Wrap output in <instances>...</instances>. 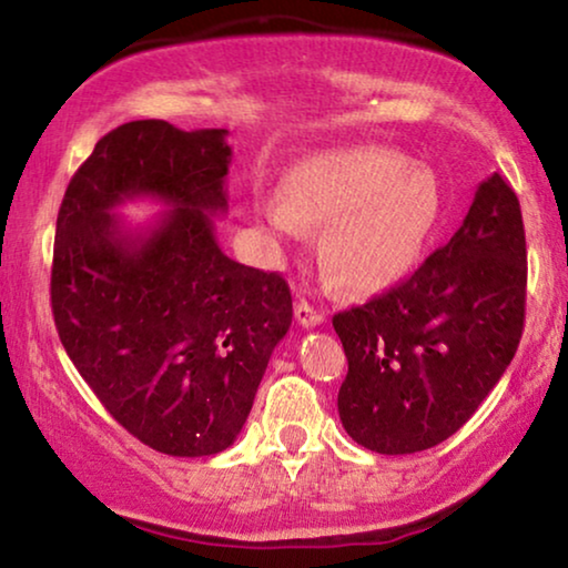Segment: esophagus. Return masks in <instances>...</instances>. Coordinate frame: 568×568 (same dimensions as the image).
Masks as SVG:
<instances>
[{
	"label": "esophagus",
	"instance_id": "esophagus-1",
	"mask_svg": "<svg viewBox=\"0 0 568 568\" xmlns=\"http://www.w3.org/2000/svg\"><path fill=\"white\" fill-rule=\"evenodd\" d=\"M294 317H297V323L302 325V328H315V325H321L325 321V313L315 310L310 302L300 300L297 307H294Z\"/></svg>",
	"mask_w": 568,
	"mask_h": 568
}]
</instances>
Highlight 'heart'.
I'll use <instances>...</instances> for the list:
<instances>
[{
	"label": "heart",
	"instance_id": "obj_1",
	"mask_svg": "<svg viewBox=\"0 0 568 568\" xmlns=\"http://www.w3.org/2000/svg\"><path fill=\"white\" fill-rule=\"evenodd\" d=\"M442 209L432 168L385 146H344L294 162L278 183V204L263 214L286 237L323 227V271L341 292L369 297L418 266Z\"/></svg>",
	"mask_w": 568,
	"mask_h": 568
}]
</instances>
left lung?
Instances as JSON below:
<instances>
[{
	"instance_id": "left-lung-1",
	"label": "left lung",
	"mask_w": 568,
	"mask_h": 568,
	"mask_svg": "<svg viewBox=\"0 0 568 568\" xmlns=\"http://www.w3.org/2000/svg\"><path fill=\"white\" fill-rule=\"evenodd\" d=\"M525 286L523 212L494 173L460 230L414 276L333 317L348 359L338 390L348 437L379 455L453 437L515 359Z\"/></svg>"
}]
</instances>
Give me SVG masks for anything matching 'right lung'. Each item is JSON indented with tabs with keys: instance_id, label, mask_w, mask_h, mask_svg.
Returning <instances> with one entry per match:
<instances>
[{
	"instance_id": "right-lung-1",
	"label": "right lung",
	"mask_w": 568,
	"mask_h": 568,
	"mask_svg": "<svg viewBox=\"0 0 568 568\" xmlns=\"http://www.w3.org/2000/svg\"><path fill=\"white\" fill-rule=\"evenodd\" d=\"M227 134L123 123L69 181L57 220L51 307L61 344L108 414L173 457L216 455L237 439L292 325L284 278L216 243ZM139 197L166 212L131 229L118 209Z\"/></svg>"
}]
</instances>
